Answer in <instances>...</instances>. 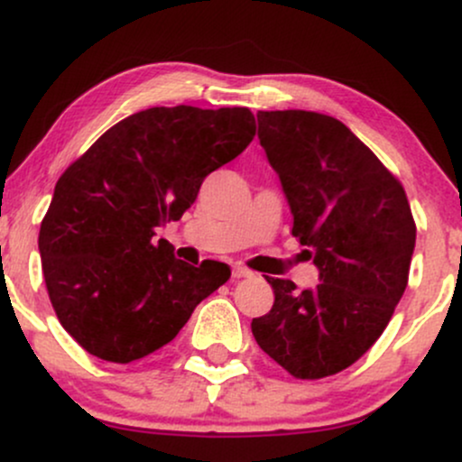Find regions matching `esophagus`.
<instances>
[{"label":"esophagus","mask_w":462,"mask_h":462,"mask_svg":"<svg viewBox=\"0 0 462 462\" xmlns=\"http://www.w3.org/2000/svg\"><path fill=\"white\" fill-rule=\"evenodd\" d=\"M252 275H254L252 269L243 267V264H235V267H232V278L241 280V278H252Z\"/></svg>","instance_id":"esophagus-1"}]
</instances>
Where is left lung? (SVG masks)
<instances>
[{
  "instance_id": "8db88e82",
  "label": "left lung",
  "mask_w": 462,
  "mask_h": 462,
  "mask_svg": "<svg viewBox=\"0 0 462 462\" xmlns=\"http://www.w3.org/2000/svg\"><path fill=\"white\" fill-rule=\"evenodd\" d=\"M258 139L293 213L291 235L319 269L315 289L267 278L273 306L252 321L264 354L293 378L347 369L389 326L404 295L417 226L406 190L338 119L261 110Z\"/></svg>"
}]
</instances>
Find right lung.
I'll use <instances>...</instances> for the list:
<instances>
[{
	"label": "right lung",
	"instance_id": "add662e5",
	"mask_svg": "<svg viewBox=\"0 0 462 462\" xmlns=\"http://www.w3.org/2000/svg\"><path fill=\"white\" fill-rule=\"evenodd\" d=\"M254 134L249 108H147L106 130L58 178L39 252L58 321L88 354L119 365L150 356L227 282L226 263L193 267L153 236Z\"/></svg>",
	"mask_w": 462,
	"mask_h": 462
}]
</instances>
